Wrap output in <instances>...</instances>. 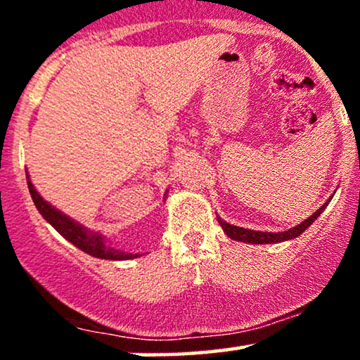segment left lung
<instances>
[{
	"label": "left lung",
	"instance_id": "left-lung-1",
	"mask_svg": "<svg viewBox=\"0 0 360 360\" xmlns=\"http://www.w3.org/2000/svg\"><path fill=\"white\" fill-rule=\"evenodd\" d=\"M330 201H332V198H330L328 201H325L323 205H321V208H318L315 213L311 214V217L307 218L304 221H301L300 225L292 226V229L286 230V232H259V230H249V229H242V226H237V225H230V223H226L225 220H221L220 217H218V223H220V226L223 229V232L229 235L232 240H238V242H245V243H279V242H286V240H292V238L300 237L301 233L304 232V230L308 229L309 225H311L313 221L316 220L318 217H320V213H323V210L328 206Z\"/></svg>",
	"mask_w": 360,
	"mask_h": 360
}]
</instances>
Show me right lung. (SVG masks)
<instances>
[{"instance_id":"add662e5","label":"right lung","mask_w":360,"mask_h":360,"mask_svg":"<svg viewBox=\"0 0 360 360\" xmlns=\"http://www.w3.org/2000/svg\"><path fill=\"white\" fill-rule=\"evenodd\" d=\"M27 184L28 189H30L32 200L39 210V213L47 220L53 229L59 232L65 240H69L72 245H76L77 249H81L86 254L93 255V257L98 259H106V260H128L140 257V254H131V252H123L115 249V247H110L106 243L105 237L100 232H93V230L86 229L81 223L74 221L72 218H69L68 214H64L60 210L53 208L51 203L44 200L39 193H37L35 186L32 184L30 176L27 174Z\"/></svg>"}]
</instances>
